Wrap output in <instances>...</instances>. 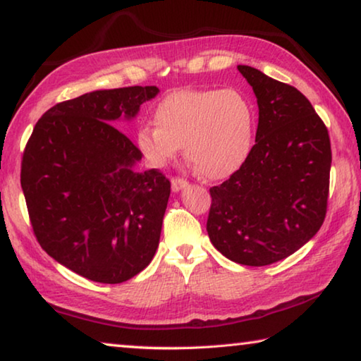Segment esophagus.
<instances>
[{"mask_svg": "<svg viewBox=\"0 0 361 361\" xmlns=\"http://www.w3.org/2000/svg\"><path fill=\"white\" fill-rule=\"evenodd\" d=\"M188 186V180L183 178V176H173L172 178V189L173 191H180L181 188Z\"/></svg>", "mask_w": 361, "mask_h": 361, "instance_id": "obj_1", "label": "esophagus"}]
</instances>
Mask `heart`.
<instances>
[{"label":"heart","mask_w":361,"mask_h":361,"mask_svg":"<svg viewBox=\"0 0 361 361\" xmlns=\"http://www.w3.org/2000/svg\"><path fill=\"white\" fill-rule=\"evenodd\" d=\"M154 124L138 130L137 142L156 166L178 156L180 146L199 175L224 180L245 166L253 148V103L237 89H181L154 109Z\"/></svg>","instance_id":"obj_1"}]
</instances>
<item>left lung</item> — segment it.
Returning a JSON list of instances; mask_svg holds the SVG:
<instances>
[{"mask_svg": "<svg viewBox=\"0 0 361 361\" xmlns=\"http://www.w3.org/2000/svg\"><path fill=\"white\" fill-rule=\"evenodd\" d=\"M237 68L258 100L256 143L239 172L210 188L207 232L228 259L267 266L295 253L325 221L331 143L296 87L252 66Z\"/></svg>", "mask_w": 361, "mask_h": 361, "instance_id": "obj_1", "label": "left lung"}]
</instances>
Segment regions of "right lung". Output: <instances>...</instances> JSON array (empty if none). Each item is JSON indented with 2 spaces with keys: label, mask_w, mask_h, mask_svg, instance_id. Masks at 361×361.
<instances>
[{
  "label": "right lung",
  "mask_w": 361,
  "mask_h": 361,
  "mask_svg": "<svg viewBox=\"0 0 361 361\" xmlns=\"http://www.w3.org/2000/svg\"><path fill=\"white\" fill-rule=\"evenodd\" d=\"M157 92L133 85L60 102L23 149L20 185L36 240L94 282H126L157 250L170 181L157 169L133 170L142 151L113 126Z\"/></svg>",
  "instance_id": "add662e5"
}]
</instances>
